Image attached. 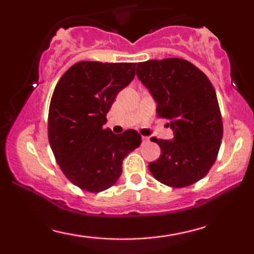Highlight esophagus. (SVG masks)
Returning a JSON list of instances; mask_svg holds the SVG:
<instances>
[{
	"label": "esophagus",
	"instance_id": "esophagus-1",
	"mask_svg": "<svg viewBox=\"0 0 254 254\" xmlns=\"http://www.w3.org/2000/svg\"><path fill=\"white\" fill-rule=\"evenodd\" d=\"M147 142H149V137L142 136V143H147Z\"/></svg>",
	"mask_w": 254,
	"mask_h": 254
}]
</instances>
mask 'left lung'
I'll list each match as a JSON object with an SVG mask.
<instances>
[{"label":"left lung","mask_w":254,"mask_h":254,"mask_svg":"<svg viewBox=\"0 0 254 254\" xmlns=\"http://www.w3.org/2000/svg\"><path fill=\"white\" fill-rule=\"evenodd\" d=\"M137 77L156 101V115L170 121L173 141L151 137L161 155L150 162L157 182L185 188L208 174L217 159L223 123L214 87L204 72L183 58L137 64Z\"/></svg>","instance_id":"8db88e82"}]
</instances>
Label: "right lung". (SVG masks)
<instances>
[{
  "instance_id": "1",
  "label": "right lung",
  "mask_w": 254,
  "mask_h": 254,
  "mask_svg": "<svg viewBox=\"0 0 254 254\" xmlns=\"http://www.w3.org/2000/svg\"><path fill=\"white\" fill-rule=\"evenodd\" d=\"M136 63L78 62L60 78L52 94L48 136L55 159L70 183L101 192L117 183L124 157L139 147L135 130L104 129L116 97L135 77Z\"/></svg>"
}]
</instances>
